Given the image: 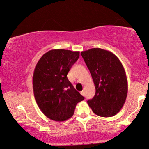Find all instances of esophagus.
<instances>
[{"label":"esophagus","mask_w":149,"mask_h":149,"mask_svg":"<svg viewBox=\"0 0 149 149\" xmlns=\"http://www.w3.org/2000/svg\"><path fill=\"white\" fill-rule=\"evenodd\" d=\"M81 94L83 96H85V94H84V91L83 90V91H81Z\"/></svg>","instance_id":"obj_1"}]
</instances>
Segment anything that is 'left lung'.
<instances>
[{"label":"left lung","mask_w":149,"mask_h":149,"mask_svg":"<svg viewBox=\"0 0 149 149\" xmlns=\"http://www.w3.org/2000/svg\"><path fill=\"white\" fill-rule=\"evenodd\" d=\"M95 86V95L88 104L95 115L111 117L118 113L127 95L128 84L124 68L109 50L93 48L81 52Z\"/></svg>","instance_id":"8db88e82"}]
</instances>
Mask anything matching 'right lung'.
<instances>
[{"label":"right lung","mask_w":149,"mask_h":149,"mask_svg":"<svg viewBox=\"0 0 149 149\" xmlns=\"http://www.w3.org/2000/svg\"><path fill=\"white\" fill-rule=\"evenodd\" d=\"M79 58V51L52 49L44 54L35 66L34 98L40 109L50 120L63 122L71 118L77 104L84 99L66 76Z\"/></svg>","instance_id":"right-lung-1"}]
</instances>
